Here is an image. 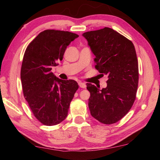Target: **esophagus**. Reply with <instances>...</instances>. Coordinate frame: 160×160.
<instances>
[{
	"instance_id": "1",
	"label": "esophagus",
	"mask_w": 160,
	"mask_h": 160,
	"mask_svg": "<svg viewBox=\"0 0 160 160\" xmlns=\"http://www.w3.org/2000/svg\"><path fill=\"white\" fill-rule=\"evenodd\" d=\"M78 85H79L80 88H86L85 83H84V82H78Z\"/></svg>"
}]
</instances>
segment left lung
I'll return each mask as SVG.
<instances>
[{"label":"left lung","mask_w":160,"mask_h":160,"mask_svg":"<svg viewBox=\"0 0 160 160\" xmlns=\"http://www.w3.org/2000/svg\"><path fill=\"white\" fill-rule=\"evenodd\" d=\"M82 36L95 56V68L109 78L102 90L87 83L90 113L104 124L116 123L127 114L136 97L139 73L134 45L109 28L87 32Z\"/></svg>","instance_id":"obj_1"}]
</instances>
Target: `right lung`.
<instances>
[{
  "instance_id": "add662e5",
  "label": "right lung",
  "mask_w": 160,
  "mask_h": 160,
  "mask_svg": "<svg viewBox=\"0 0 160 160\" xmlns=\"http://www.w3.org/2000/svg\"><path fill=\"white\" fill-rule=\"evenodd\" d=\"M78 37L70 32L47 29L25 50L20 72L23 94L34 116L44 125H57L67 117L78 89L76 81L61 80L51 72L63 60L68 46Z\"/></svg>"
}]
</instances>
